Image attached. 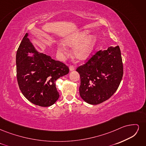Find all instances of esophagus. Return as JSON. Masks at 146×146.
Masks as SVG:
<instances>
[{
    "mask_svg": "<svg viewBox=\"0 0 146 146\" xmlns=\"http://www.w3.org/2000/svg\"><path fill=\"white\" fill-rule=\"evenodd\" d=\"M75 69V68L74 66H69V70L70 71H72V70H74Z\"/></svg>",
    "mask_w": 146,
    "mask_h": 146,
    "instance_id": "esophagus-1",
    "label": "esophagus"
}]
</instances>
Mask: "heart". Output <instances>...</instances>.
Masks as SVG:
<instances>
[{
	"mask_svg": "<svg viewBox=\"0 0 146 146\" xmlns=\"http://www.w3.org/2000/svg\"><path fill=\"white\" fill-rule=\"evenodd\" d=\"M89 30H84L64 40V44L69 47H75L74 54L78 60H84L88 58L93 51L97 42L95 35H90ZM58 52L66 55L64 47L59 44Z\"/></svg>",
	"mask_w": 146,
	"mask_h": 146,
	"instance_id": "1",
	"label": "heart"
}]
</instances>
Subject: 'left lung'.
I'll return each mask as SVG.
<instances>
[{"label":"left lung","instance_id":"1","mask_svg":"<svg viewBox=\"0 0 146 146\" xmlns=\"http://www.w3.org/2000/svg\"><path fill=\"white\" fill-rule=\"evenodd\" d=\"M80 76L79 92L88 104L98 105L108 100L116 91L123 76L120 48L109 47L97 52L76 69Z\"/></svg>","mask_w":146,"mask_h":146}]
</instances>
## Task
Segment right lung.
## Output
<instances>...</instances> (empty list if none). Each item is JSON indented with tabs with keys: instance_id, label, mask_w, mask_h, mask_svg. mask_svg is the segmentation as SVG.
<instances>
[{
	"instance_id": "add662e5",
	"label": "right lung",
	"mask_w": 146,
	"mask_h": 146,
	"mask_svg": "<svg viewBox=\"0 0 146 146\" xmlns=\"http://www.w3.org/2000/svg\"><path fill=\"white\" fill-rule=\"evenodd\" d=\"M27 33L16 56L17 80L19 89L30 102L41 107H49L59 98L55 82L68 74L69 69L59 61L38 52L30 42ZM29 53H33L32 56Z\"/></svg>"
}]
</instances>
